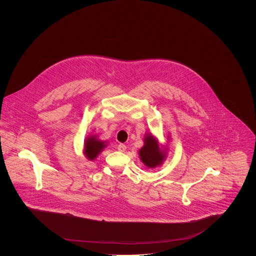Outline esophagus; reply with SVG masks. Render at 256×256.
Here are the masks:
<instances>
[{"mask_svg":"<svg viewBox=\"0 0 256 256\" xmlns=\"http://www.w3.org/2000/svg\"><path fill=\"white\" fill-rule=\"evenodd\" d=\"M117 148H118L120 152H124V150H126V145H124V144H119L118 146H117Z\"/></svg>","mask_w":256,"mask_h":256,"instance_id":"esophagus-1","label":"esophagus"}]
</instances>
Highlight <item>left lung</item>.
<instances>
[{"mask_svg":"<svg viewBox=\"0 0 256 256\" xmlns=\"http://www.w3.org/2000/svg\"><path fill=\"white\" fill-rule=\"evenodd\" d=\"M139 154L143 163L150 168L160 165L164 159V154L160 150L156 140L152 135L145 137V145L139 150Z\"/></svg>","mask_w":256,"mask_h":256,"instance_id":"obj_1","label":"left lung"}]
</instances>
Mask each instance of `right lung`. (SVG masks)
Here are the masks:
<instances>
[{
	"instance_id": "1",
	"label": "right lung",
	"mask_w": 256,
	"mask_h": 256,
	"mask_svg": "<svg viewBox=\"0 0 256 256\" xmlns=\"http://www.w3.org/2000/svg\"><path fill=\"white\" fill-rule=\"evenodd\" d=\"M104 146V142L98 141L96 139V137L92 136L91 138H89L86 141V148H84V152L87 158L90 160L96 158Z\"/></svg>"
}]
</instances>
